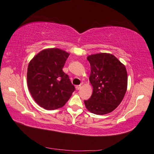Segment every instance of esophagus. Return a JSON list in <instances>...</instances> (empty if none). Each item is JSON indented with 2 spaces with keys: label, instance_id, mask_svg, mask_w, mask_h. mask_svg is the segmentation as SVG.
<instances>
[{
  "label": "esophagus",
  "instance_id": "obj_1",
  "mask_svg": "<svg viewBox=\"0 0 154 154\" xmlns=\"http://www.w3.org/2000/svg\"><path fill=\"white\" fill-rule=\"evenodd\" d=\"M81 85H77V86H75V89H76L77 90H79L81 89Z\"/></svg>",
  "mask_w": 154,
  "mask_h": 154
}]
</instances>
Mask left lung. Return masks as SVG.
Instances as JSON below:
<instances>
[{
    "mask_svg": "<svg viewBox=\"0 0 154 154\" xmlns=\"http://www.w3.org/2000/svg\"><path fill=\"white\" fill-rule=\"evenodd\" d=\"M91 65L90 83L93 87L89 99L84 100L91 112L103 115L122 102L127 89L126 67L114 55L100 53L87 57Z\"/></svg>",
    "mask_w": 154,
    "mask_h": 154,
    "instance_id": "obj_1",
    "label": "left lung"
}]
</instances>
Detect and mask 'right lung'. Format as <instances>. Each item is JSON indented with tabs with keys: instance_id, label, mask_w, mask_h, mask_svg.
Returning a JSON list of instances; mask_svg holds the SVG:
<instances>
[{
	"instance_id": "obj_1",
	"label": "right lung",
	"mask_w": 154,
	"mask_h": 154,
	"mask_svg": "<svg viewBox=\"0 0 154 154\" xmlns=\"http://www.w3.org/2000/svg\"><path fill=\"white\" fill-rule=\"evenodd\" d=\"M69 54L58 48L45 49L30 61L28 89L34 100L46 110L64 106L75 91L68 75L62 70Z\"/></svg>"
}]
</instances>
